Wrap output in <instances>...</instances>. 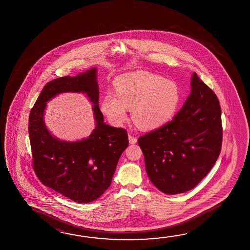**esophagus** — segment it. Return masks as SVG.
Segmentation results:
<instances>
[{
	"mask_svg": "<svg viewBox=\"0 0 250 250\" xmlns=\"http://www.w3.org/2000/svg\"><path fill=\"white\" fill-rule=\"evenodd\" d=\"M128 138H129V143L131 144V145L137 143V141H138L137 137L131 135V134H129V137H128Z\"/></svg>",
	"mask_w": 250,
	"mask_h": 250,
	"instance_id": "obj_1",
	"label": "esophagus"
}]
</instances>
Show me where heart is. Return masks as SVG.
Returning a JSON list of instances; mask_svg holds the SVG:
<instances>
[{
  "label": "heart",
  "mask_w": 250,
  "mask_h": 250,
  "mask_svg": "<svg viewBox=\"0 0 250 250\" xmlns=\"http://www.w3.org/2000/svg\"><path fill=\"white\" fill-rule=\"evenodd\" d=\"M115 94L108 92L102 101V111L116 122L126 119L131 107L132 119L138 126L152 130L164 125L175 114L180 102L176 83L154 74L135 71L115 81Z\"/></svg>",
  "instance_id": "1"
}]
</instances>
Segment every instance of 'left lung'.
<instances>
[{
	"instance_id": "1",
	"label": "left lung",
	"mask_w": 250,
	"mask_h": 250,
	"mask_svg": "<svg viewBox=\"0 0 250 250\" xmlns=\"http://www.w3.org/2000/svg\"><path fill=\"white\" fill-rule=\"evenodd\" d=\"M146 170L167 194L188 192L207 176L220 155L222 125L215 93L193 72L191 93L172 121L141 136Z\"/></svg>"
}]
</instances>
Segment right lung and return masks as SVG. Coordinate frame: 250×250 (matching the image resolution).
I'll return each mask as SVG.
<instances>
[{"instance_id": "right-lung-1", "label": "right lung", "mask_w": 250, "mask_h": 250, "mask_svg": "<svg viewBox=\"0 0 250 250\" xmlns=\"http://www.w3.org/2000/svg\"><path fill=\"white\" fill-rule=\"evenodd\" d=\"M62 92L86 93L93 102L96 127L88 139L62 142L43 121L45 103ZM97 69L47 83L29 113L32 166L42 184L78 203L99 199L110 187L119 157L129 141L125 129L108 125L99 106Z\"/></svg>"}]
</instances>
